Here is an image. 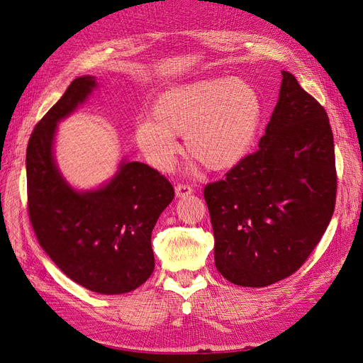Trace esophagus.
Masks as SVG:
<instances>
[{"instance_id": "1", "label": "esophagus", "mask_w": 363, "mask_h": 363, "mask_svg": "<svg viewBox=\"0 0 363 363\" xmlns=\"http://www.w3.org/2000/svg\"><path fill=\"white\" fill-rule=\"evenodd\" d=\"M194 192V188L189 184L186 183H179L177 186H175V195L179 196V199H182V196H188Z\"/></svg>"}]
</instances>
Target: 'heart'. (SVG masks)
Wrapping results in <instances>:
<instances>
[{"label":"heart","instance_id":"obj_1","mask_svg":"<svg viewBox=\"0 0 363 363\" xmlns=\"http://www.w3.org/2000/svg\"><path fill=\"white\" fill-rule=\"evenodd\" d=\"M152 118L136 128L138 145L147 160L169 171L184 135L189 155L206 168L236 167L255 144L262 119V100L250 83L233 77H208L162 92Z\"/></svg>","mask_w":363,"mask_h":363}]
</instances>
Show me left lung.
I'll return each instance as SVG.
<instances>
[{
  "mask_svg": "<svg viewBox=\"0 0 363 363\" xmlns=\"http://www.w3.org/2000/svg\"><path fill=\"white\" fill-rule=\"evenodd\" d=\"M281 75L259 150L204 188L216 269L239 286L263 288L292 276L335 211L337 177L327 112L291 72Z\"/></svg>",
  "mask_w": 363,
  "mask_h": 363,
  "instance_id": "obj_1",
  "label": "left lung"
}]
</instances>
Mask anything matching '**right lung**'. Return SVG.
<instances>
[{
	"instance_id": "add662e5",
	"label": "right lung",
	"mask_w": 363,
	"mask_h": 363,
	"mask_svg": "<svg viewBox=\"0 0 363 363\" xmlns=\"http://www.w3.org/2000/svg\"><path fill=\"white\" fill-rule=\"evenodd\" d=\"M95 77H79L36 124L27 145V207L40 247L51 260L96 294H125L155 271L151 232L174 199L169 180L139 162L121 163L104 188L75 192L52 159L59 121L86 100Z\"/></svg>"
}]
</instances>
